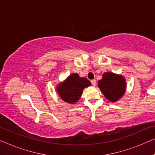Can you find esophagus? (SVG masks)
Instances as JSON below:
<instances>
[{
	"mask_svg": "<svg viewBox=\"0 0 155 155\" xmlns=\"http://www.w3.org/2000/svg\"><path fill=\"white\" fill-rule=\"evenodd\" d=\"M91 84H92V85L93 86H95V85H96V80L95 79H93V80H91Z\"/></svg>",
	"mask_w": 155,
	"mask_h": 155,
	"instance_id": "1",
	"label": "esophagus"
}]
</instances>
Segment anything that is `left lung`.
Returning a JSON list of instances; mask_svg holds the SVG:
<instances>
[{
    "mask_svg": "<svg viewBox=\"0 0 155 155\" xmlns=\"http://www.w3.org/2000/svg\"><path fill=\"white\" fill-rule=\"evenodd\" d=\"M97 86L106 99L112 102L119 101L125 94L126 81L121 74L113 72H104Z\"/></svg>",
    "mask_w": 155,
    "mask_h": 155,
    "instance_id": "left-lung-1",
    "label": "left lung"
}]
</instances>
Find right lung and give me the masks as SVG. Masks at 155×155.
I'll use <instances>...</instances> for the list:
<instances>
[{"label":"right lung","mask_w":155,"mask_h":155,"mask_svg":"<svg viewBox=\"0 0 155 155\" xmlns=\"http://www.w3.org/2000/svg\"><path fill=\"white\" fill-rule=\"evenodd\" d=\"M91 85L90 81L86 77H80L77 73H73L57 85L56 91L63 101L75 104L81 97L84 89Z\"/></svg>","instance_id":"obj_1"}]
</instances>
